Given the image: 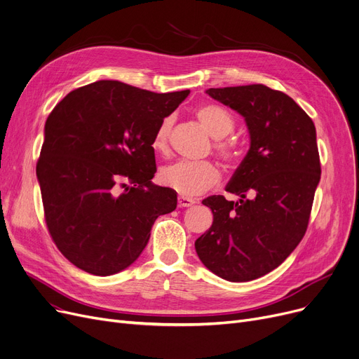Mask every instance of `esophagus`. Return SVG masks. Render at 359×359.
<instances>
[{
    "instance_id": "esophagus-1",
    "label": "esophagus",
    "mask_w": 359,
    "mask_h": 359,
    "mask_svg": "<svg viewBox=\"0 0 359 359\" xmlns=\"http://www.w3.org/2000/svg\"><path fill=\"white\" fill-rule=\"evenodd\" d=\"M177 203H179V206L180 208H189V206H192V205H195L196 202H195V199H192V198H187V196H179L177 198Z\"/></svg>"
}]
</instances>
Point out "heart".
<instances>
[{
	"mask_svg": "<svg viewBox=\"0 0 359 359\" xmlns=\"http://www.w3.org/2000/svg\"><path fill=\"white\" fill-rule=\"evenodd\" d=\"M195 115L202 126L208 130V134L217 140L215 148L221 157L227 161H234L238 157L237 147L233 142L222 141L234 128L233 116L224 107L208 103L202 104L195 110ZM172 118H165L157 128L151 147L156 153H163L167 149L168 135L172 130ZM221 177L218 167L211 161H176L173 164L164 165L160 170V182L176 191L182 196H198L210 189Z\"/></svg>",
	"mask_w": 359,
	"mask_h": 359,
	"instance_id": "heart-1",
	"label": "heart"
}]
</instances>
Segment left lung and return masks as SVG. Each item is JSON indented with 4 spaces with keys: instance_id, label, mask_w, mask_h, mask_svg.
Instances as JSON below:
<instances>
[{
    "instance_id": "left-lung-1",
    "label": "left lung",
    "mask_w": 359,
    "mask_h": 359,
    "mask_svg": "<svg viewBox=\"0 0 359 359\" xmlns=\"http://www.w3.org/2000/svg\"><path fill=\"white\" fill-rule=\"evenodd\" d=\"M206 94L244 118L250 148L225 187L238 201L221 195L202 201L214 221L195 249L219 278L253 280L278 268L306 234L322 173L316 126L285 93L263 84Z\"/></svg>"
}]
</instances>
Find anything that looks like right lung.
Wrapping results in <instances>:
<instances>
[{"label":"right lung","instance_id":"obj_1","mask_svg":"<svg viewBox=\"0 0 359 359\" xmlns=\"http://www.w3.org/2000/svg\"><path fill=\"white\" fill-rule=\"evenodd\" d=\"M189 90L154 93L102 80L68 93L45 123L36 176L48 230L77 268L107 276L134 263L177 195L151 182L158 125Z\"/></svg>","mask_w":359,"mask_h":359}]
</instances>
